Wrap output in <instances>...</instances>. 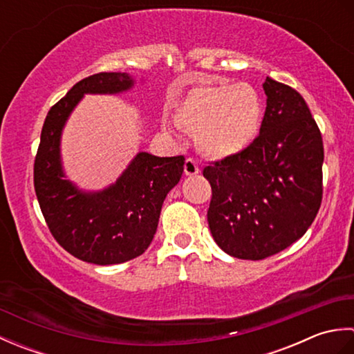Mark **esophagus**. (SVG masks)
I'll return each mask as SVG.
<instances>
[{
    "label": "esophagus",
    "mask_w": 354,
    "mask_h": 354,
    "mask_svg": "<svg viewBox=\"0 0 354 354\" xmlns=\"http://www.w3.org/2000/svg\"><path fill=\"white\" fill-rule=\"evenodd\" d=\"M184 173L187 176H194L199 173V165L196 162V160H193V158H187L185 162H184Z\"/></svg>",
    "instance_id": "1"
}]
</instances>
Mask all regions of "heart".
Returning a JSON list of instances; mask_svg holds the SVG:
<instances>
[{
	"label": "heart",
	"mask_w": 354,
	"mask_h": 354,
	"mask_svg": "<svg viewBox=\"0 0 354 354\" xmlns=\"http://www.w3.org/2000/svg\"><path fill=\"white\" fill-rule=\"evenodd\" d=\"M265 104L260 93L246 82L239 84H199L187 93L175 111V122L183 129L196 133L204 155L227 160L245 152L257 138ZM165 132L176 135L170 123Z\"/></svg>",
	"instance_id": "1"
}]
</instances>
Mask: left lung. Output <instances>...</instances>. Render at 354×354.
Segmentation results:
<instances>
[{"instance_id": "8db88e82", "label": "left lung", "mask_w": 354, "mask_h": 354, "mask_svg": "<svg viewBox=\"0 0 354 354\" xmlns=\"http://www.w3.org/2000/svg\"><path fill=\"white\" fill-rule=\"evenodd\" d=\"M260 133L245 152L208 164V227L221 250L263 260L309 230L322 201L324 146L298 91L266 77Z\"/></svg>"}]
</instances>
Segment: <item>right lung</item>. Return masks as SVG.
Here are the masks:
<instances>
[{"mask_svg": "<svg viewBox=\"0 0 354 354\" xmlns=\"http://www.w3.org/2000/svg\"><path fill=\"white\" fill-rule=\"evenodd\" d=\"M127 73H97L77 82L51 106L35 158V192L48 230L66 252L94 265H117L145 252L156 232L162 202L184 171L185 158L140 152L115 184L97 193L64 179L61 133L84 94L132 88Z\"/></svg>", "mask_w": 354, "mask_h": 354, "instance_id": "obj_1", "label": "right lung"}]
</instances>
